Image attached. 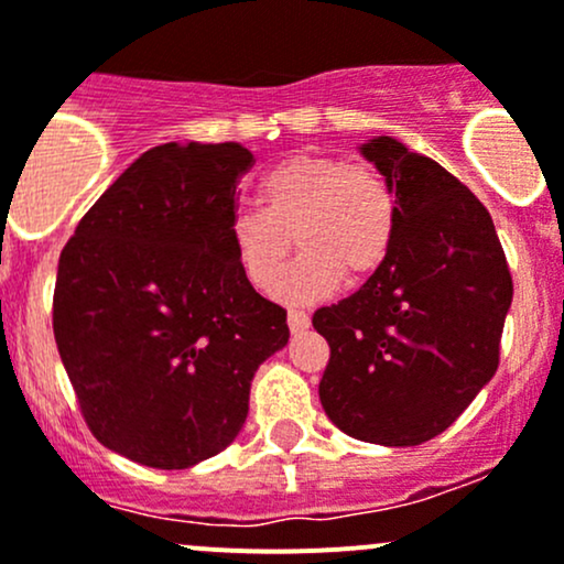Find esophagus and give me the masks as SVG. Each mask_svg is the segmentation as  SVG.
Instances as JSON below:
<instances>
[{
	"mask_svg": "<svg viewBox=\"0 0 564 564\" xmlns=\"http://www.w3.org/2000/svg\"><path fill=\"white\" fill-rule=\"evenodd\" d=\"M307 327H311V316L305 311H300V307H289V329L305 332Z\"/></svg>",
	"mask_w": 564,
	"mask_h": 564,
	"instance_id": "esophagus-1",
	"label": "esophagus"
}]
</instances>
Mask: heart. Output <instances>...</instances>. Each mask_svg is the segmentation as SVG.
I'll list each match as a JSON object with an SVG mask.
<instances>
[{"label": "heart", "instance_id": "obj_1", "mask_svg": "<svg viewBox=\"0 0 564 564\" xmlns=\"http://www.w3.org/2000/svg\"><path fill=\"white\" fill-rule=\"evenodd\" d=\"M259 207H237L227 224L242 275L270 294L281 283L294 246L286 294L313 300L343 281H367L387 262L397 232L394 188L378 170L346 159L297 153L267 170Z\"/></svg>", "mask_w": 564, "mask_h": 564}]
</instances>
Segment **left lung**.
<instances>
[{"mask_svg":"<svg viewBox=\"0 0 564 564\" xmlns=\"http://www.w3.org/2000/svg\"><path fill=\"white\" fill-rule=\"evenodd\" d=\"M361 153L394 188L397 232L359 292L313 313L329 343L318 397L357 441L419 446L495 376L513 281L489 210L465 183L391 138Z\"/></svg>","mask_w":564,"mask_h":564,"instance_id":"obj_1","label":"left lung"}]
</instances>
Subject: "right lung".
<instances>
[{"label": "right lung", "instance_id": "obj_1", "mask_svg": "<svg viewBox=\"0 0 564 564\" xmlns=\"http://www.w3.org/2000/svg\"><path fill=\"white\" fill-rule=\"evenodd\" d=\"M253 153L164 142L88 207L58 257L53 337L91 435L183 470L224 452L286 311L237 264L227 224Z\"/></svg>", "mask_w": 564, "mask_h": 564}]
</instances>
